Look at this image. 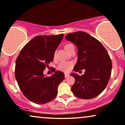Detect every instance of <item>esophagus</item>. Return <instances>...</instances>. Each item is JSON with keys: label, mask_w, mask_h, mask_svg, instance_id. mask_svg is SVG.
I'll return each mask as SVG.
<instances>
[{"label": "esophagus", "mask_w": 125, "mask_h": 125, "mask_svg": "<svg viewBox=\"0 0 125 125\" xmlns=\"http://www.w3.org/2000/svg\"><path fill=\"white\" fill-rule=\"evenodd\" d=\"M69 75H69V74H64V77H65V78H67V77H69Z\"/></svg>", "instance_id": "34e87169"}]
</instances>
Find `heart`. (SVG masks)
<instances>
[{
	"instance_id": "1",
	"label": "heart",
	"mask_w": 125,
	"mask_h": 125,
	"mask_svg": "<svg viewBox=\"0 0 125 125\" xmlns=\"http://www.w3.org/2000/svg\"><path fill=\"white\" fill-rule=\"evenodd\" d=\"M73 47L74 45L72 44H67L65 45V49L67 52H69L71 50V48H73ZM73 66V63L72 62H63L59 64L58 69L62 72L67 73L70 72Z\"/></svg>"
}]
</instances>
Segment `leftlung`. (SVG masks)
Wrapping results in <instances>:
<instances>
[{
    "instance_id": "left-lung-1",
    "label": "left lung",
    "mask_w": 125,
    "mask_h": 125,
    "mask_svg": "<svg viewBox=\"0 0 125 125\" xmlns=\"http://www.w3.org/2000/svg\"><path fill=\"white\" fill-rule=\"evenodd\" d=\"M65 39L75 44L78 50L74 71L85 70L81 76L71 74L75 78L73 93L83 99L96 97L106 87L111 76L112 62L107 50L99 41L83 31L69 33Z\"/></svg>"
}]
</instances>
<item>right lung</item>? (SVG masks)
I'll list each match as a JSON object with an SVG mask.
<instances>
[{"label":"right lung","mask_w":125,"mask_h":125,"mask_svg":"<svg viewBox=\"0 0 125 125\" xmlns=\"http://www.w3.org/2000/svg\"><path fill=\"white\" fill-rule=\"evenodd\" d=\"M63 36H36L23 47L17 58L15 78L23 95L31 102L45 104L57 95L58 86L64 78V73L54 70V73L47 77L43 72L53 61Z\"/></svg>","instance_id":"add662e5"}]
</instances>
